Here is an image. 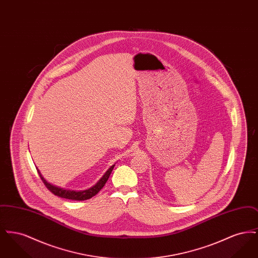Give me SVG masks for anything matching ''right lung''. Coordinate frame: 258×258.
<instances>
[{"label": "right lung", "instance_id": "obj_1", "mask_svg": "<svg viewBox=\"0 0 258 258\" xmlns=\"http://www.w3.org/2000/svg\"><path fill=\"white\" fill-rule=\"evenodd\" d=\"M115 164L111 165L110 167L107 169V171L103 174V176L98 180L96 184H94L93 186H91L90 188H87L84 190H73V189H69V188H63L61 186L55 185V184H51L49 182H47L45 180V178L42 176L41 172L38 170L37 167V172L42 180V182L44 184L49 188L50 190L57 197H61V198H66V199H71V200H87L90 199L93 197H95L98 191L103 187V185L107 182L109 176H110L111 172L113 170Z\"/></svg>", "mask_w": 258, "mask_h": 258}]
</instances>
